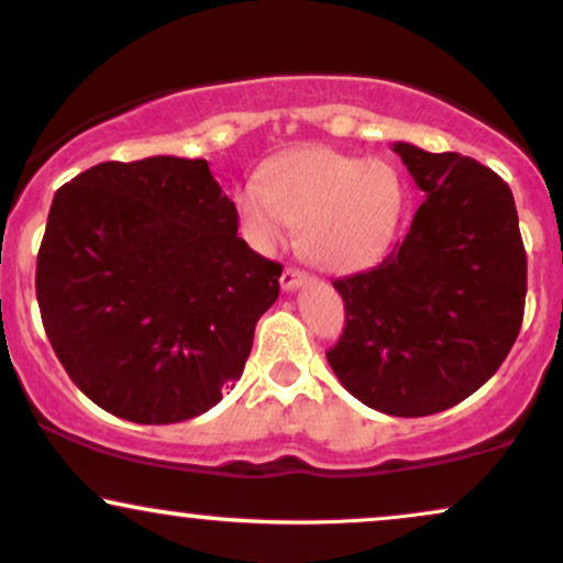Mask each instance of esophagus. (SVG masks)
I'll return each mask as SVG.
<instances>
[{"label": "esophagus", "mask_w": 563, "mask_h": 563, "mask_svg": "<svg viewBox=\"0 0 563 563\" xmlns=\"http://www.w3.org/2000/svg\"><path fill=\"white\" fill-rule=\"evenodd\" d=\"M307 280H309V273H303V269H299V267H288L286 273L280 275V286H283V290H296V288H301Z\"/></svg>", "instance_id": "obj_1"}]
</instances>
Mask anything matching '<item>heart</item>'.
I'll use <instances>...</instances> for the list:
<instances>
[{"label": "heart", "instance_id": "heart-1", "mask_svg": "<svg viewBox=\"0 0 563 563\" xmlns=\"http://www.w3.org/2000/svg\"><path fill=\"white\" fill-rule=\"evenodd\" d=\"M404 191L380 159H356L328 146L283 154L260 186L239 196L241 228L256 249H275L301 225L303 252L333 273L367 267L396 235Z\"/></svg>", "mask_w": 563, "mask_h": 563}]
</instances>
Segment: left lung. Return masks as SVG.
Returning a JSON list of instances; mask_svg holds the SVG:
<instances>
[{"label":"left lung","instance_id":"obj_1","mask_svg":"<svg viewBox=\"0 0 563 563\" xmlns=\"http://www.w3.org/2000/svg\"><path fill=\"white\" fill-rule=\"evenodd\" d=\"M393 152L428 199L377 267L333 283L346 328L328 362L369 409L428 417L472 396L509 356L527 254L511 188L496 173L404 141Z\"/></svg>","mask_w":563,"mask_h":563}]
</instances>
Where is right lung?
Returning <instances> with one entry per match:
<instances>
[{
    "label": "right lung",
    "instance_id": "1",
    "mask_svg": "<svg viewBox=\"0 0 563 563\" xmlns=\"http://www.w3.org/2000/svg\"><path fill=\"white\" fill-rule=\"evenodd\" d=\"M280 273L239 239L207 159L101 162L54 194L36 299L80 393L128 422L173 424L239 380Z\"/></svg>",
    "mask_w": 563,
    "mask_h": 563
}]
</instances>
